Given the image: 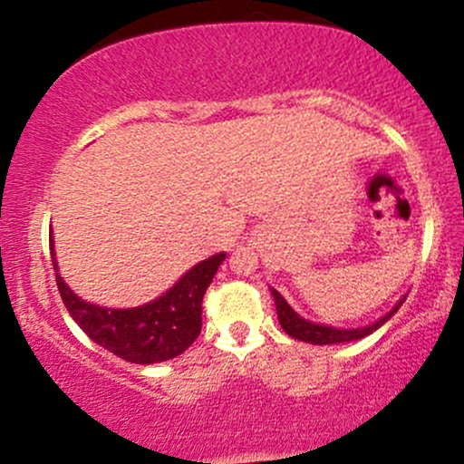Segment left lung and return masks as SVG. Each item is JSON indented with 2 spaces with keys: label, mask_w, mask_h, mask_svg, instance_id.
<instances>
[{
  "label": "left lung",
  "mask_w": 464,
  "mask_h": 464,
  "mask_svg": "<svg viewBox=\"0 0 464 464\" xmlns=\"http://www.w3.org/2000/svg\"><path fill=\"white\" fill-rule=\"evenodd\" d=\"M270 295H273V299H275L276 316H279V323H281V327H284V332L287 335H292V338L303 340V343H312V344H338V343H351V340L364 338V335H369L375 332V329H380L382 324H384L388 318H391L392 314L399 310V305L403 303V299L399 301L397 305L386 314V316H382L380 321L369 324V327L335 329V327H324V324H316V323L305 321V318H301L299 314L287 305L284 296H281L276 290H273V287H270Z\"/></svg>",
  "instance_id": "left-lung-1"
}]
</instances>
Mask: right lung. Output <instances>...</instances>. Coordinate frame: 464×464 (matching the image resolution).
Wrapping results in <instances>:
<instances>
[{"label": "right lung", "instance_id": "obj_1", "mask_svg": "<svg viewBox=\"0 0 464 464\" xmlns=\"http://www.w3.org/2000/svg\"><path fill=\"white\" fill-rule=\"evenodd\" d=\"M222 259L225 253H218L196 264L163 296L146 305L111 310L82 301L69 290L63 276L58 275L54 250H52L58 292L73 321L93 343L132 364L172 360L198 338L202 327V296L220 268Z\"/></svg>", "mask_w": 464, "mask_h": 464}]
</instances>
